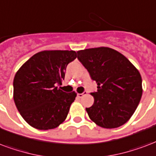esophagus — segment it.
Masks as SVG:
<instances>
[{"label": "esophagus", "instance_id": "34e87169", "mask_svg": "<svg viewBox=\"0 0 156 156\" xmlns=\"http://www.w3.org/2000/svg\"><path fill=\"white\" fill-rule=\"evenodd\" d=\"M86 94H87V92H84V93L82 94H78L77 96H78V98H82V97H84V96L86 95Z\"/></svg>", "mask_w": 156, "mask_h": 156}]
</instances>
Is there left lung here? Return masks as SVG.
<instances>
[{
  "label": "left lung",
  "instance_id": "8db88e82",
  "mask_svg": "<svg viewBox=\"0 0 156 156\" xmlns=\"http://www.w3.org/2000/svg\"><path fill=\"white\" fill-rule=\"evenodd\" d=\"M77 54L98 85L97 92L91 93L94 105L86 108L90 118L109 129L126 123L141 99L140 72L125 56L107 47L80 50Z\"/></svg>",
  "mask_w": 156,
  "mask_h": 156
}]
</instances>
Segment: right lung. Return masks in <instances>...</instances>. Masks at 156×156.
Wrapping results in <instances>:
<instances>
[{
    "label": "right lung",
    "mask_w": 156,
    "mask_h": 156,
    "mask_svg": "<svg viewBox=\"0 0 156 156\" xmlns=\"http://www.w3.org/2000/svg\"><path fill=\"white\" fill-rule=\"evenodd\" d=\"M75 51H39L24 62L14 78V101L27 123L38 130L57 127L65 121L76 93H66L57 85L65 78Z\"/></svg>",
    "instance_id": "1"
}]
</instances>
